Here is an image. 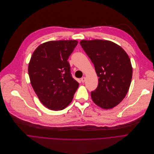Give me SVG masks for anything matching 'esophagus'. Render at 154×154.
I'll use <instances>...</instances> for the list:
<instances>
[{
	"label": "esophagus",
	"mask_w": 154,
	"mask_h": 154,
	"mask_svg": "<svg viewBox=\"0 0 154 154\" xmlns=\"http://www.w3.org/2000/svg\"><path fill=\"white\" fill-rule=\"evenodd\" d=\"M85 79H86V78H85V77H82V78L81 79V81L82 82H84L85 81Z\"/></svg>",
	"instance_id": "esophagus-1"
}]
</instances>
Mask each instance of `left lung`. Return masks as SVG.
<instances>
[{
	"label": "left lung",
	"instance_id": "1",
	"mask_svg": "<svg viewBox=\"0 0 154 154\" xmlns=\"http://www.w3.org/2000/svg\"><path fill=\"white\" fill-rule=\"evenodd\" d=\"M79 43L98 77V87L91 92L92 101L103 109L113 108L123 100L131 85L133 71L128 54L110 41L82 40Z\"/></svg>",
	"mask_w": 154,
	"mask_h": 154
}]
</instances>
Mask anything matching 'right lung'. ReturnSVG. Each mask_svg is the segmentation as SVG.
I'll use <instances>...</instances> for the list:
<instances>
[{
	"label": "right lung",
	"mask_w": 154,
	"mask_h": 154,
	"mask_svg": "<svg viewBox=\"0 0 154 154\" xmlns=\"http://www.w3.org/2000/svg\"><path fill=\"white\" fill-rule=\"evenodd\" d=\"M78 43L76 40L46 42L31 57L28 67L31 84L41 103L50 110L67 107L79 87L67 61Z\"/></svg>",
	"instance_id": "right-lung-1"
}]
</instances>
